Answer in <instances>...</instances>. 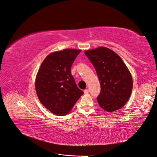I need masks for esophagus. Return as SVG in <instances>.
Segmentation results:
<instances>
[{
	"mask_svg": "<svg viewBox=\"0 0 157 157\" xmlns=\"http://www.w3.org/2000/svg\"><path fill=\"white\" fill-rule=\"evenodd\" d=\"M89 92V89H85V90H84V93H85V94H86V93H88Z\"/></svg>",
	"mask_w": 157,
	"mask_h": 157,
	"instance_id": "1",
	"label": "esophagus"
}]
</instances>
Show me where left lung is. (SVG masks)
Returning <instances> with one entry per match:
<instances>
[{"label":"left lung","instance_id":"8db88e82","mask_svg":"<svg viewBox=\"0 0 157 157\" xmlns=\"http://www.w3.org/2000/svg\"><path fill=\"white\" fill-rule=\"evenodd\" d=\"M95 68L101 92L97 100L107 111L123 107L131 95L133 82L126 64L116 52L105 47L85 52Z\"/></svg>","mask_w":157,"mask_h":157}]
</instances>
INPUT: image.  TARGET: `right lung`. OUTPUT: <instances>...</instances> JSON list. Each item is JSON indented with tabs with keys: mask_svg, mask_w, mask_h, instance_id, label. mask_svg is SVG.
Returning a JSON list of instances; mask_svg holds the SVG:
<instances>
[{
	"mask_svg": "<svg viewBox=\"0 0 157 157\" xmlns=\"http://www.w3.org/2000/svg\"><path fill=\"white\" fill-rule=\"evenodd\" d=\"M81 50L66 49L48 55L41 64L36 90L42 105L52 113L64 116L83 93L71 75V67Z\"/></svg>",
	"mask_w": 157,
	"mask_h": 157,
	"instance_id": "obj_1",
	"label": "right lung"
}]
</instances>
